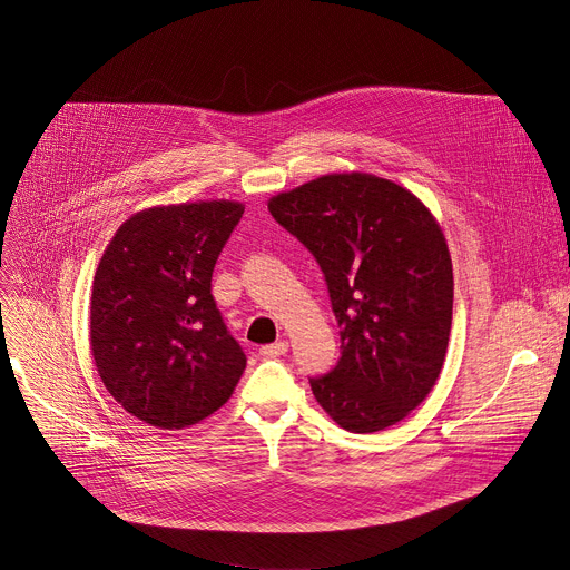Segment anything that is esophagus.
<instances>
[{"label":"esophagus","mask_w":570,"mask_h":570,"mask_svg":"<svg viewBox=\"0 0 570 570\" xmlns=\"http://www.w3.org/2000/svg\"><path fill=\"white\" fill-rule=\"evenodd\" d=\"M286 351H288V344L286 341H275V344H268V346H261V357H265V360H273V357H282V355H286Z\"/></svg>","instance_id":"1"}]
</instances>
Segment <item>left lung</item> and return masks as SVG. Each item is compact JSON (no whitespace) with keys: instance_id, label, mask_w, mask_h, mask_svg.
Masks as SVG:
<instances>
[{"instance_id":"8db88e82","label":"left lung","mask_w":570,"mask_h":570,"mask_svg":"<svg viewBox=\"0 0 570 570\" xmlns=\"http://www.w3.org/2000/svg\"><path fill=\"white\" fill-rule=\"evenodd\" d=\"M271 215L321 265L341 357L309 377L332 420L383 431L433 390L451 332L453 273L431 210L371 174H327L282 193Z\"/></svg>"}]
</instances>
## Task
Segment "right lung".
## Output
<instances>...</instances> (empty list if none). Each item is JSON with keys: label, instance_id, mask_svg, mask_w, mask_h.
Returning <instances> with one entry per match:
<instances>
[{"label": "right lung", "instance_id": "obj_1", "mask_svg": "<svg viewBox=\"0 0 570 570\" xmlns=\"http://www.w3.org/2000/svg\"><path fill=\"white\" fill-rule=\"evenodd\" d=\"M243 204L199 202L137 213L94 277L91 351L107 392L144 424L193 426L219 410L247 357L210 293Z\"/></svg>", "mask_w": 570, "mask_h": 570}]
</instances>
